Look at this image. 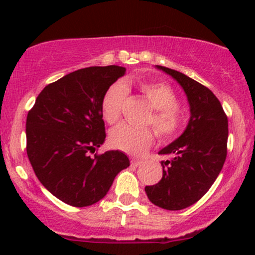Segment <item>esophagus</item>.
<instances>
[{"label":"esophagus","instance_id":"obj_1","mask_svg":"<svg viewBox=\"0 0 255 255\" xmlns=\"http://www.w3.org/2000/svg\"><path fill=\"white\" fill-rule=\"evenodd\" d=\"M130 164H132V166H139L143 164V160H139V159H132Z\"/></svg>","mask_w":255,"mask_h":255}]
</instances>
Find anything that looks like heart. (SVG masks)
Returning <instances> with one entry per match:
<instances>
[{"instance_id":"obj_1","label":"heart","mask_w":255,"mask_h":255,"mask_svg":"<svg viewBox=\"0 0 255 255\" xmlns=\"http://www.w3.org/2000/svg\"><path fill=\"white\" fill-rule=\"evenodd\" d=\"M139 91L153 106L154 113L149 125L154 127L161 139H170L179 133L182 126V113L177 106V96L170 85L161 81H143L138 85ZM127 89L123 84H113L105 92L101 102L102 116L110 125L117 122L122 115ZM155 134L149 128H135L122 123L110 133V143L130 155L145 153L154 142Z\"/></svg>"}]
</instances>
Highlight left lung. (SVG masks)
Returning a JSON list of instances; mask_svg holds the SVG:
<instances>
[{"mask_svg": "<svg viewBox=\"0 0 255 255\" xmlns=\"http://www.w3.org/2000/svg\"><path fill=\"white\" fill-rule=\"evenodd\" d=\"M156 68L184 89L191 116L185 132L159 151L173 158L161 161L163 177L158 184L145 186V192L155 206L177 211L199 201L222 170L227 156L228 120L210 89L180 71Z\"/></svg>", "mask_w": 255, "mask_h": 255, "instance_id": "8db88e82", "label": "left lung"}]
</instances>
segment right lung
Returning a JSON list of instances; mask_svg holds the SVG:
<instances>
[{
    "label": "right lung",
    "instance_id": "obj_1",
    "mask_svg": "<svg viewBox=\"0 0 255 255\" xmlns=\"http://www.w3.org/2000/svg\"><path fill=\"white\" fill-rule=\"evenodd\" d=\"M122 66H90L47 85L27 116V155L38 180L65 204L85 207L106 196L129 166L120 150H96L106 138L101 102Z\"/></svg>",
    "mask_w": 255,
    "mask_h": 255
}]
</instances>
